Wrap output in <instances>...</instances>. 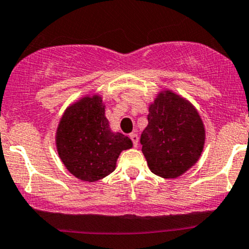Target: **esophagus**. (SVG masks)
I'll return each mask as SVG.
<instances>
[{"instance_id":"esophagus-1","label":"esophagus","mask_w":249,"mask_h":249,"mask_svg":"<svg viewBox=\"0 0 249 249\" xmlns=\"http://www.w3.org/2000/svg\"><path fill=\"white\" fill-rule=\"evenodd\" d=\"M130 140L131 141H133V144H134V147H137V145H139V136H137V134H135V133H133V134H130Z\"/></svg>"}]
</instances>
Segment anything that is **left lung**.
Returning <instances> with one entry per match:
<instances>
[{
    "mask_svg": "<svg viewBox=\"0 0 249 249\" xmlns=\"http://www.w3.org/2000/svg\"><path fill=\"white\" fill-rule=\"evenodd\" d=\"M140 142L153 174L177 178L199 160L205 143V127L191 102L164 89L149 106L148 125Z\"/></svg>",
    "mask_w": 249,
    "mask_h": 249,
    "instance_id": "8db88e82",
    "label": "left lung"
}]
</instances>
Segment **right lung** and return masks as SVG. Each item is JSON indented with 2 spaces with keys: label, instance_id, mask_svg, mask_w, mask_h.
Returning <instances> with one entry per match:
<instances>
[{
  "label": "right lung",
  "instance_id": "obj_1",
  "mask_svg": "<svg viewBox=\"0 0 249 249\" xmlns=\"http://www.w3.org/2000/svg\"><path fill=\"white\" fill-rule=\"evenodd\" d=\"M100 95H86L66 108L55 133L61 162L74 177L96 182L115 170L124 150L133 147L129 137L110 130Z\"/></svg>",
  "mask_w": 249,
  "mask_h": 249
}]
</instances>
